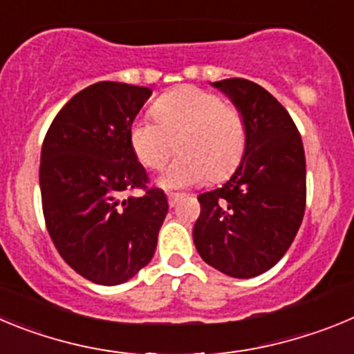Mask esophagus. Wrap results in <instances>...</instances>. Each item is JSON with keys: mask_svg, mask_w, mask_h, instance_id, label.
I'll use <instances>...</instances> for the list:
<instances>
[{"mask_svg": "<svg viewBox=\"0 0 354 354\" xmlns=\"http://www.w3.org/2000/svg\"><path fill=\"white\" fill-rule=\"evenodd\" d=\"M180 198V195L179 193H168V204L171 205V207H174L175 204H177V200Z\"/></svg>", "mask_w": 354, "mask_h": 354, "instance_id": "1", "label": "esophagus"}]
</instances>
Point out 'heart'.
I'll use <instances>...</instances> for the list:
<instances>
[{
	"instance_id": "heart-1",
	"label": "heart",
	"mask_w": 354,
	"mask_h": 354,
	"mask_svg": "<svg viewBox=\"0 0 354 354\" xmlns=\"http://www.w3.org/2000/svg\"><path fill=\"white\" fill-rule=\"evenodd\" d=\"M153 120L129 127V145L147 170H161L174 149L179 158L161 177L165 187L223 180L239 167L248 143L246 118L237 106L198 86H180L152 106Z\"/></svg>"
}]
</instances>
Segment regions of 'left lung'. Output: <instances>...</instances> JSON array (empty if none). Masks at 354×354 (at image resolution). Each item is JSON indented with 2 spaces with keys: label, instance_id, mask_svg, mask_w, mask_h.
Listing matches in <instances>:
<instances>
[{
  "label": "left lung",
  "instance_id": "1",
  "mask_svg": "<svg viewBox=\"0 0 354 354\" xmlns=\"http://www.w3.org/2000/svg\"><path fill=\"white\" fill-rule=\"evenodd\" d=\"M243 111L248 143L230 180L198 195L193 241L209 266L252 278L286 255L306 205L305 150L289 111L243 77L212 83Z\"/></svg>",
  "mask_w": 354,
  "mask_h": 354
}]
</instances>
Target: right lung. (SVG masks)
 Returning a JSON list of instances; mask_svg holds the SVG:
<instances>
[{"instance_id": "right-lung-1", "label": "right lung", "mask_w": 354, "mask_h": 354, "mask_svg": "<svg viewBox=\"0 0 354 354\" xmlns=\"http://www.w3.org/2000/svg\"><path fill=\"white\" fill-rule=\"evenodd\" d=\"M152 90L115 81L90 84L58 111L40 152L46 227L72 270L118 286L154 257L168 200L129 145V127ZM143 189L140 197L125 196Z\"/></svg>"}]
</instances>
